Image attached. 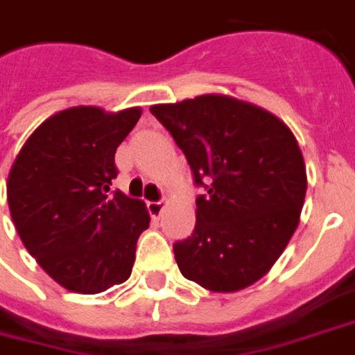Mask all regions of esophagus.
Masks as SVG:
<instances>
[{
    "label": "esophagus",
    "mask_w": 355,
    "mask_h": 355,
    "mask_svg": "<svg viewBox=\"0 0 355 355\" xmlns=\"http://www.w3.org/2000/svg\"><path fill=\"white\" fill-rule=\"evenodd\" d=\"M163 200H159V202H150L148 203V211H150V215L152 217H159L161 211H163Z\"/></svg>",
    "instance_id": "1"
}]
</instances>
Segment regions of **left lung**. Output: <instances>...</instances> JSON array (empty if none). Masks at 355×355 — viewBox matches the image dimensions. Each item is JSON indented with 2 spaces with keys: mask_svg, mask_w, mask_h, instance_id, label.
I'll return each instance as SVG.
<instances>
[{
  "mask_svg": "<svg viewBox=\"0 0 355 355\" xmlns=\"http://www.w3.org/2000/svg\"><path fill=\"white\" fill-rule=\"evenodd\" d=\"M150 111L203 188L194 232L173 244L178 269L213 292L254 284L300 223L307 178L296 138L269 111L229 96L207 94Z\"/></svg>",
  "mask_w": 355,
  "mask_h": 355,
  "instance_id": "obj_1",
  "label": "left lung"
}]
</instances>
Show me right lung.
I'll use <instances>...</instances> for the list:
<instances>
[{"label": "right lung", "instance_id": "1", "mask_svg": "<svg viewBox=\"0 0 355 355\" xmlns=\"http://www.w3.org/2000/svg\"><path fill=\"white\" fill-rule=\"evenodd\" d=\"M140 115L138 107L59 111L32 132L11 167L15 229L40 267L71 292L98 294L132 272L150 215L140 200L111 192V180L119 144Z\"/></svg>", "mask_w": 355, "mask_h": 355}]
</instances>
